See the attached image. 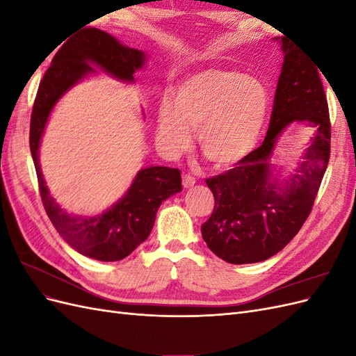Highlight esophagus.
<instances>
[{
	"label": "esophagus",
	"mask_w": 356,
	"mask_h": 356,
	"mask_svg": "<svg viewBox=\"0 0 356 356\" xmlns=\"http://www.w3.org/2000/svg\"><path fill=\"white\" fill-rule=\"evenodd\" d=\"M196 184V179L193 178L191 175H182V186H184L186 188H190Z\"/></svg>",
	"instance_id": "obj_1"
}]
</instances>
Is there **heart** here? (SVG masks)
Segmentation results:
<instances>
[{
	"mask_svg": "<svg viewBox=\"0 0 356 356\" xmlns=\"http://www.w3.org/2000/svg\"><path fill=\"white\" fill-rule=\"evenodd\" d=\"M270 90L257 75L207 68L181 79L159 105L157 143L177 154L197 127L202 153L213 166H238L260 144L270 114Z\"/></svg>",
	"mask_w": 356,
	"mask_h": 356,
	"instance_id": "b5f03b06",
	"label": "heart"
}]
</instances>
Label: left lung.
<instances>
[{
  "label": "left lung",
  "mask_w": 356,
  "mask_h": 356,
  "mask_svg": "<svg viewBox=\"0 0 356 356\" xmlns=\"http://www.w3.org/2000/svg\"><path fill=\"white\" fill-rule=\"evenodd\" d=\"M275 41L284 62L264 141L238 166L207 179L215 207L202 225V238L230 264L264 261L293 241L314 207L330 160L328 104L319 68L289 40ZM293 122L312 127L314 135L293 172L282 176L274 157Z\"/></svg>",
  "instance_id": "1"
}]
</instances>
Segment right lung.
Segmentation results:
<instances>
[{
	"label": "right lung",
	"mask_w": 356,
	"mask_h": 356,
	"mask_svg": "<svg viewBox=\"0 0 356 356\" xmlns=\"http://www.w3.org/2000/svg\"><path fill=\"white\" fill-rule=\"evenodd\" d=\"M145 63L143 50L124 46L105 31L86 28L53 58L32 108L29 147L44 209L72 250L98 261L123 260L148 238L161 202L182 190L179 170L168 166L139 169L131 187L108 209L96 215H74L60 207L46 184L40 165L41 139L56 104L74 86L98 75L95 66L118 81L134 84V74L144 70Z\"/></svg>",
	"instance_id": "1"
}]
</instances>
